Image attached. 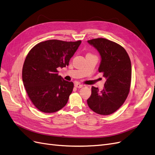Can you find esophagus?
Masks as SVG:
<instances>
[{
	"mask_svg": "<svg viewBox=\"0 0 155 155\" xmlns=\"http://www.w3.org/2000/svg\"><path fill=\"white\" fill-rule=\"evenodd\" d=\"M74 86H75L77 88H81V87H84V86L82 84H81L80 83H75V84H74Z\"/></svg>",
	"mask_w": 155,
	"mask_h": 155,
	"instance_id": "obj_1",
	"label": "esophagus"
}]
</instances>
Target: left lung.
Segmentation results:
<instances>
[{"instance_id": "left-lung-1", "label": "left lung", "mask_w": 155, "mask_h": 155, "mask_svg": "<svg viewBox=\"0 0 155 155\" xmlns=\"http://www.w3.org/2000/svg\"><path fill=\"white\" fill-rule=\"evenodd\" d=\"M87 42L95 48L101 57L98 71L106 78L102 91L92 86L87 100L92 111L102 115L115 112L126 101L131 81V63L127 51L118 44L104 38Z\"/></svg>"}]
</instances>
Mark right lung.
<instances>
[{"instance_id":"right-lung-1","label":"right lung","mask_w":155,"mask_h":155,"mask_svg":"<svg viewBox=\"0 0 155 155\" xmlns=\"http://www.w3.org/2000/svg\"><path fill=\"white\" fill-rule=\"evenodd\" d=\"M81 41L49 40L35 45L26 56L22 81L28 95L39 111L50 113L67 104L74 84L58 75V68L69 65Z\"/></svg>"}]
</instances>
